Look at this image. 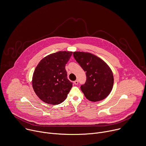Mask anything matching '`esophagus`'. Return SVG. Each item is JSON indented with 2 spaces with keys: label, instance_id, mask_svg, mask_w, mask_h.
Instances as JSON below:
<instances>
[{
  "label": "esophagus",
  "instance_id": "34e87169",
  "mask_svg": "<svg viewBox=\"0 0 146 146\" xmlns=\"http://www.w3.org/2000/svg\"><path fill=\"white\" fill-rule=\"evenodd\" d=\"M74 84H75L77 85V84H78V80H75V81L74 82Z\"/></svg>",
  "mask_w": 146,
  "mask_h": 146
}]
</instances>
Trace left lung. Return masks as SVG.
Here are the masks:
<instances>
[{
    "mask_svg": "<svg viewBox=\"0 0 146 146\" xmlns=\"http://www.w3.org/2000/svg\"><path fill=\"white\" fill-rule=\"evenodd\" d=\"M73 54L86 72V82L80 86L86 98L92 102L104 100L110 93L114 83L113 72L109 66L91 53L76 51Z\"/></svg>",
    "mask_w": 146,
    "mask_h": 146,
    "instance_id": "1",
    "label": "left lung"
}]
</instances>
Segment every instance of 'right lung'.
I'll list each match as a JSON object with an SVG mask.
<instances>
[{
	"instance_id": "right-lung-1",
	"label": "right lung",
	"mask_w": 146,
	"mask_h": 146,
	"mask_svg": "<svg viewBox=\"0 0 146 146\" xmlns=\"http://www.w3.org/2000/svg\"><path fill=\"white\" fill-rule=\"evenodd\" d=\"M72 52L59 51L50 54L39 62L32 77V86L38 97L43 102L57 105L67 98L72 87L67 79L66 64Z\"/></svg>"
}]
</instances>
